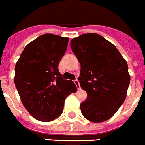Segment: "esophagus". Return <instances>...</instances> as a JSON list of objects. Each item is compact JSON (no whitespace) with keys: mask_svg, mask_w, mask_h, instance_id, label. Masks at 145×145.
<instances>
[{"mask_svg":"<svg viewBox=\"0 0 145 145\" xmlns=\"http://www.w3.org/2000/svg\"><path fill=\"white\" fill-rule=\"evenodd\" d=\"M74 84H76V86H77V89L79 90V89H80V83H79V81L77 80H74Z\"/></svg>","mask_w":145,"mask_h":145,"instance_id":"obj_1","label":"esophagus"}]
</instances>
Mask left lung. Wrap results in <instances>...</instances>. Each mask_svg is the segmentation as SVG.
I'll use <instances>...</instances> for the list:
<instances>
[{
    "label": "left lung",
    "mask_w": 145,
    "mask_h": 145,
    "mask_svg": "<svg viewBox=\"0 0 145 145\" xmlns=\"http://www.w3.org/2000/svg\"><path fill=\"white\" fill-rule=\"evenodd\" d=\"M71 47L80 64L78 80L87 93L80 111L90 121H106L126 98L130 84L126 61L112 43L97 33L73 39Z\"/></svg>",
    "instance_id": "8db88e82"
}]
</instances>
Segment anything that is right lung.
Wrapping results in <instances>:
<instances>
[{"instance_id":"right-lung-1","label":"right lung","mask_w":145,"mask_h":145,"mask_svg":"<svg viewBox=\"0 0 145 145\" xmlns=\"http://www.w3.org/2000/svg\"><path fill=\"white\" fill-rule=\"evenodd\" d=\"M69 38L43 34L25 47L15 66L14 83L24 107L41 121L61 115L65 100L77 91L72 80H64L58 64Z\"/></svg>"}]
</instances>
